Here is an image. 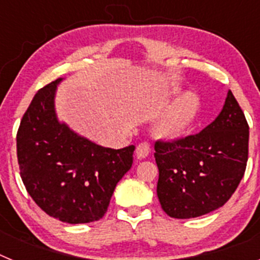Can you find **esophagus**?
I'll return each instance as SVG.
<instances>
[{"instance_id": "obj_1", "label": "esophagus", "mask_w": 260, "mask_h": 260, "mask_svg": "<svg viewBox=\"0 0 260 260\" xmlns=\"http://www.w3.org/2000/svg\"><path fill=\"white\" fill-rule=\"evenodd\" d=\"M150 144L147 143V142H143V143H139L137 147V150H135V156L138 158H144L148 156L150 153Z\"/></svg>"}]
</instances>
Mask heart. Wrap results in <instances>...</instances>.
I'll return each instance as SVG.
<instances>
[{
  "label": "heart",
  "mask_w": 260,
  "mask_h": 260,
  "mask_svg": "<svg viewBox=\"0 0 260 260\" xmlns=\"http://www.w3.org/2000/svg\"><path fill=\"white\" fill-rule=\"evenodd\" d=\"M201 110L202 102L198 93H183L160 118L156 125V135L168 141L183 137L198 121Z\"/></svg>",
  "instance_id": "1"
}]
</instances>
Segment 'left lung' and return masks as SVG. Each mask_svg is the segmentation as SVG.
Wrapping results in <instances>:
<instances>
[{
  "mask_svg": "<svg viewBox=\"0 0 260 260\" xmlns=\"http://www.w3.org/2000/svg\"><path fill=\"white\" fill-rule=\"evenodd\" d=\"M249 125L229 89L219 116L195 135L156 142L157 198L174 219H191L222 207L242 180Z\"/></svg>",
  "mask_w": 260,
  "mask_h": 260,
  "instance_id": "left-lung-1",
  "label": "left lung"
}]
</instances>
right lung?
Masks as SVG:
<instances>
[{
  "label": "right lung",
  "mask_w": 260,
  "mask_h": 260,
  "mask_svg": "<svg viewBox=\"0 0 260 260\" xmlns=\"http://www.w3.org/2000/svg\"><path fill=\"white\" fill-rule=\"evenodd\" d=\"M62 80L32 99L17 134L18 162L41 210L59 221L86 224L105 215L116 185L132 168L135 147L99 146L59 121L54 99Z\"/></svg>",
  "instance_id": "obj_1"
}]
</instances>
